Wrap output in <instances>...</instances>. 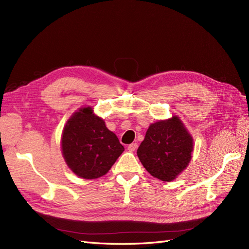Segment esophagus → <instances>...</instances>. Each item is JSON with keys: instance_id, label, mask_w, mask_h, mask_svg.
<instances>
[{"instance_id": "1", "label": "esophagus", "mask_w": 249, "mask_h": 249, "mask_svg": "<svg viewBox=\"0 0 249 249\" xmlns=\"http://www.w3.org/2000/svg\"><path fill=\"white\" fill-rule=\"evenodd\" d=\"M137 147H138L137 143H132V144L127 146V149H129V152H134L135 149H137Z\"/></svg>"}]
</instances>
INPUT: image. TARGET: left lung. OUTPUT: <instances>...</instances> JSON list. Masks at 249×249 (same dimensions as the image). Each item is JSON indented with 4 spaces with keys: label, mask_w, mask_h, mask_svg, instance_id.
<instances>
[{
    "label": "left lung",
    "mask_w": 249,
    "mask_h": 249,
    "mask_svg": "<svg viewBox=\"0 0 249 249\" xmlns=\"http://www.w3.org/2000/svg\"><path fill=\"white\" fill-rule=\"evenodd\" d=\"M192 153L193 138L177 115L150 124L137 149L143 167L163 182L177 178L189 165Z\"/></svg>",
    "instance_id": "8db88e82"
}]
</instances>
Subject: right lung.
I'll return each instance as SVG.
<instances>
[{"label":"right lung","instance_id":"right-lung-1","mask_svg":"<svg viewBox=\"0 0 249 249\" xmlns=\"http://www.w3.org/2000/svg\"><path fill=\"white\" fill-rule=\"evenodd\" d=\"M124 150L116 135L89 106L74 112L63 127L62 156L69 168L82 178L106 175Z\"/></svg>","mask_w":249,"mask_h":249}]
</instances>
